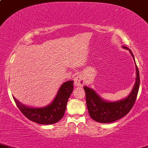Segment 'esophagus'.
<instances>
[{"label": "esophagus", "instance_id": "1", "mask_svg": "<svg viewBox=\"0 0 148 148\" xmlns=\"http://www.w3.org/2000/svg\"><path fill=\"white\" fill-rule=\"evenodd\" d=\"M74 84L75 86H83L85 84L84 77L82 75H78L74 79Z\"/></svg>", "mask_w": 148, "mask_h": 148}]
</instances>
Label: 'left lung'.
<instances>
[{
	"instance_id": "obj_1",
	"label": "left lung",
	"mask_w": 148,
	"mask_h": 148,
	"mask_svg": "<svg viewBox=\"0 0 148 148\" xmlns=\"http://www.w3.org/2000/svg\"><path fill=\"white\" fill-rule=\"evenodd\" d=\"M123 48L129 50L134 58L132 51L127 47L123 46ZM136 75V82L131 93L125 99L118 102L108 103L104 101L93 90L88 87H83L86 96L87 108L91 118L98 123H108L115 122L125 116L133 107L138 96L140 87V74L137 65Z\"/></svg>"
}]
</instances>
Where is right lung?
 <instances>
[{
    "label": "right lung",
    "instance_id": "1",
    "mask_svg": "<svg viewBox=\"0 0 148 148\" xmlns=\"http://www.w3.org/2000/svg\"><path fill=\"white\" fill-rule=\"evenodd\" d=\"M73 90V80L64 83L53 103L42 108L26 107L18 101L14 97V101L21 112L31 121L42 125H50L58 123L61 120L66 109L67 103Z\"/></svg>",
    "mask_w": 148,
    "mask_h": 148
}]
</instances>
